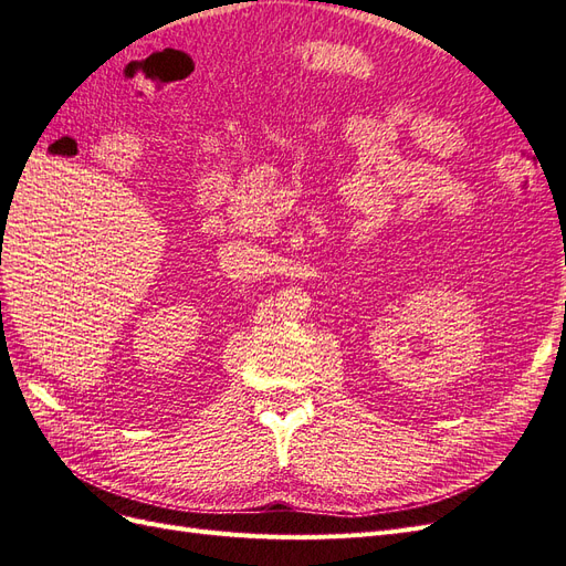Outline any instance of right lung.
Listing matches in <instances>:
<instances>
[{
	"instance_id": "1",
	"label": "right lung",
	"mask_w": 566,
	"mask_h": 566,
	"mask_svg": "<svg viewBox=\"0 0 566 566\" xmlns=\"http://www.w3.org/2000/svg\"><path fill=\"white\" fill-rule=\"evenodd\" d=\"M0 304H2V302H0Z\"/></svg>"
}]
</instances>
